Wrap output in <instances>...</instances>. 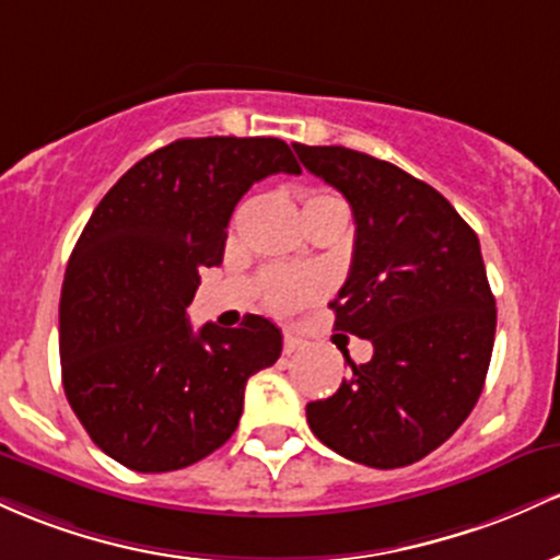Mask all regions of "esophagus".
I'll return each instance as SVG.
<instances>
[{
    "label": "esophagus",
    "instance_id": "esophagus-1",
    "mask_svg": "<svg viewBox=\"0 0 560 560\" xmlns=\"http://www.w3.org/2000/svg\"><path fill=\"white\" fill-rule=\"evenodd\" d=\"M299 349H304V341L291 336V332H285V338H282V354H296Z\"/></svg>",
    "mask_w": 560,
    "mask_h": 560
}]
</instances>
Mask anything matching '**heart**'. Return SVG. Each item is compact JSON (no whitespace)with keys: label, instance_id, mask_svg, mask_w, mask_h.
I'll return each instance as SVG.
<instances>
[{"label":"heart","instance_id":"b5f03b06","mask_svg":"<svg viewBox=\"0 0 560 560\" xmlns=\"http://www.w3.org/2000/svg\"><path fill=\"white\" fill-rule=\"evenodd\" d=\"M301 211L304 217L317 211H336L349 217L347 203L343 198H338L336 192L330 190H310L304 196V203H301ZM261 291H264V304L269 310H278V312H291L296 306L306 304L314 296L323 293V280L317 275L310 272H269L264 275L261 280Z\"/></svg>","mask_w":560,"mask_h":560}]
</instances>
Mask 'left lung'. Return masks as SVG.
<instances>
[{
  "mask_svg": "<svg viewBox=\"0 0 560 560\" xmlns=\"http://www.w3.org/2000/svg\"><path fill=\"white\" fill-rule=\"evenodd\" d=\"M314 177L349 200L354 254L332 328L373 343L306 420L325 447L370 468H401L463 425L492 360L494 310L479 237L431 185L341 144L293 142Z\"/></svg>",
  "mask_w": 560,
  "mask_h": 560,
  "instance_id": "8db88e82",
  "label": "left lung"
}]
</instances>
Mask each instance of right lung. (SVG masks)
<instances>
[{
  "mask_svg": "<svg viewBox=\"0 0 560 560\" xmlns=\"http://www.w3.org/2000/svg\"><path fill=\"white\" fill-rule=\"evenodd\" d=\"M301 174L275 137H198L144 155L105 192L60 293L62 388L92 442L140 474L203 460L235 433L254 373L278 362V325L187 323L219 267L237 200L269 174Z\"/></svg>",
  "mask_w": 560,
  "mask_h": 560,
  "instance_id": "add662e5",
  "label": "right lung"
}]
</instances>
